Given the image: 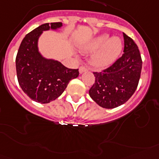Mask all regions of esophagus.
<instances>
[{
	"label": "esophagus",
	"instance_id": "34e87169",
	"mask_svg": "<svg viewBox=\"0 0 159 159\" xmlns=\"http://www.w3.org/2000/svg\"><path fill=\"white\" fill-rule=\"evenodd\" d=\"M79 71H80V74H82L84 72L87 71V68L84 67V66H80V69H79Z\"/></svg>",
	"mask_w": 159,
	"mask_h": 159
}]
</instances>
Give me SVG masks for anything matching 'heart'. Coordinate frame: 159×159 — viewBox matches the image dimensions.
Segmentation results:
<instances>
[{
  "label": "heart",
  "instance_id": "heart-1",
  "mask_svg": "<svg viewBox=\"0 0 159 159\" xmlns=\"http://www.w3.org/2000/svg\"><path fill=\"white\" fill-rule=\"evenodd\" d=\"M84 51H96L92 57V64L98 68L110 66L117 61L123 51L119 38H111L107 34L98 35L80 45Z\"/></svg>",
  "mask_w": 159,
  "mask_h": 159
}]
</instances>
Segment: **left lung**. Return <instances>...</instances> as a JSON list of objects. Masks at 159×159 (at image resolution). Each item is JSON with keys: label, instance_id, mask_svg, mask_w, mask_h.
I'll list each match as a JSON object with an SVG mask.
<instances>
[{"label": "left lung", "instance_id": "obj_1", "mask_svg": "<svg viewBox=\"0 0 159 159\" xmlns=\"http://www.w3.org/2000/svg\"><path fill=\"white\" fill-rule=\"evenodd\" d=\"M124 54L111 67L93 72L95 84L89 89V96L106 109L124 104L136 91L141 77L142 61L138 47L132 38L124 33Z\"/></svg>", "mask_w": 159, "mask_h": 159}]
</instances>
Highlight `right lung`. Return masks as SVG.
Wrapping results in <instances>:
<instances>
[{
	"instance_id": "add662e5",
	"label": "right lung",
	"mask_w": 159,
	"mask_h": 159,
	"mask_svg": "<svg viewBox=\"0 0 159 159\" xmlns=\"http://www.w3.org/2000/svg\"><path fill=\"white\" fill-rule=\"evenodd\" d=\"M61 23H44L27 34L16 57V70L21 89L31 100L49 103L61 96L71 80L79 76L78 69H69L57 60L44 57L38 43L45 31H57Z\"/></svg>"
}]
</instances>
